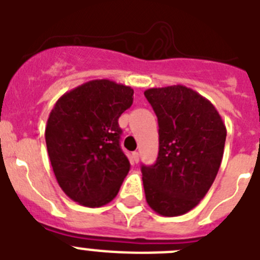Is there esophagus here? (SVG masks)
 <instances>
[{"instance_id":"34e87169","label":"esophagus","mask_w":260,"mask_h":260,"mask_svg":"<svg viewBox=\"0 0 260 260\" xmlns=\"http://www.w3.org/2000/svg\"><path fill=\"white\" fill-rule=\"evenodd\" d=\"M133 160H134V162H138L139 161V152H137V151H135V152H133Z\"/></svg>"}]
</instances>
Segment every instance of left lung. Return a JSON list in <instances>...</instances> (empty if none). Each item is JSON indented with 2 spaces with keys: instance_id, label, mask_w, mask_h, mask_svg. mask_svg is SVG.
<instances>
[{
  "instance_id": "left-lung-1",
  "label": "left lung",
  "mask_w": 260,
  "mask_h": 260,
  "mask_svg": "<svg viewBox=\"0 0 260 260\" xmlns=\"http://www.w3.org/2000/svg\"><path fill=\"white\" fill-rule=\"evenodd\" d=\"M158 122V155L142 165L146 201L161 216L198 206L219 172L226 128L212 103L185 86L144 91Z\"/></svg>"
}]
</instances>
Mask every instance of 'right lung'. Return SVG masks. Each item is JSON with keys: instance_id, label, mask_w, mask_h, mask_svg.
I'll list each match as a JSON object with an SVG mask.
<instances>
[{"instance_id": "add662e5", "label": "right lung", "mask_w": 260, "mask_h": 260, "mask_svg": "<svg viewBox=\"0 0 260 260\" xmlns=\"http://www.w3.org/2000/svg\"><path fill=\"white\" fill-rule=\"evenodd\" d=\"M133 95L132 87L113 80H89L63 93L50 112L45 142L53 172L63 192L82 206L113 201L130 171L118 118Z\"/></svg>"}]
</instances>
